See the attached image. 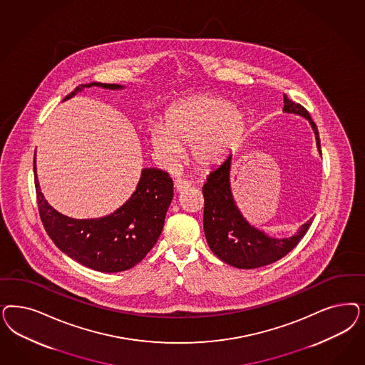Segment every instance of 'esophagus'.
<instances>
[{
	"mask_svg": "<svg viewBox=\"0 0 365 365\" xmlns=\"http://www.w3.org/2000/svg\"><path fill=\"white\" fill-rule=\"evenodd\" d=\"M190 187V182L185 181V180H181V178H177L175 180V188L177 192H184Z\"/></svg>",
	"mask_w": 365,
	"mask_h": 365,
	"instance_id": "1",
	"label": "esophagus"
}]
</instances>
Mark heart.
I'll use <instances>...</instances> for the list:
<instances>
[{
    "label": "heart",
    "mask_w": 365,
    "mask_h": 365,
    "mask_svg": "<svg viewBox=\"0 0 365 365\" xmlns=\"http://www.w3.org/2000/svg\"><path fill=\"white\" fill-rule=\"evenodd\" d=\"M245 113L230 101L200 95L172 107L165 125L150 130V145L166 164H176L182 148L190 146V158L202 169L220 164L242 141L246 131Z\"/></svg>",
    "instance_id": "b5f03b06"
}]
</instances>
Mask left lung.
Here are the masks:
<instances>
[{"mask_svg":"<svg viewBox=\"0 0 365 365\" xmlns=\"http://www.w3.org/2000/svg\"><path fill=\"white\" fill-rule=\"evenodd\" d=\"M283 111L306 118L316 135L318 152L321 145L316 123L304 107L283 95ZM230 154L207 177L202 187L204 196V234L212 252L237 269H257L274 263L287 255L305 236L313 219L299 227L294 235L275 237L248 223L236 205L230 182Z\"/></svg>","mask_w":365,"mask_h":365,"instance_id":"1","label":"left lung"}]
</instances>
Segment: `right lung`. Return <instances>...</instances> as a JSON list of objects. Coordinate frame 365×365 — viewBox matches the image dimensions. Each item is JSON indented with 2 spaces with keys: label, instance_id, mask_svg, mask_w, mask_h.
Returning <instances> with one entry per match:
<instances>
[{
  "label": "right lung",
  "instance_id": "obj_1",
  "mask_svg": "<svg viewBox=\"0 0 365 365\" xmlns=\"http://www.w3.org/2000/svg\"><path fill=\"white\" fill-rule=\"evenodd\" d=\"M93 86L107 90L123 88L120 84L108 83L81 84L64 101ZM34 170L43 225L56 247L78 263L101 272L129 270L157 243L173 199V181L164 170L143 168L129 200L117 211L98 219H72L52 208L37 180L36 153Z\"/></svg>",
  "mask_w": 365,
  "mask_h": 365
}]
</instances>
